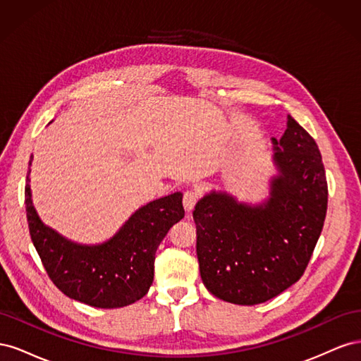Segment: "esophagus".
Wrapping results in <instances>:
<instances>
[{"label": "esophagus", "instance_id": "1", "mask_svg": "<svg viewBox=\"0 0 361 361\" xmlns=\"http://www.w3.org/2000/svg\"><path fill=\"white\" fill-rule=\"evenodd\" d=\"M200 195L202 194L197 190H190V191L185 192L183 194V207H185V211H187V212L192 211V207L195 206V203L199 202Z\"/></svg>", "mask_w": 361, "mask_h": 361}]
</instances>
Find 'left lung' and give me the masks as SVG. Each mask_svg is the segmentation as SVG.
<instances>
[{
  "instance_id": "obj_1",
  "label": "left lung",
  "mask_w": 361,
  "mask_h": 361,
  "mask_svg": "<svg viewBox=\"0 0 361 361\" xmlns=\"http://www.w3.org/2000/svg\"><path fill=\"white\" fill-rule=\"evenodd\" d=\"M272 143L280 174L267 203L211 192L192 212L203 285L227 302L260 304L297 283L324 227L329 187L316 141L289 116Z\"/></svg>"
}]
</instances>
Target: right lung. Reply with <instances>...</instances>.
Here are the masks:
<instances>
[{
  "label": "right lung",
  "instance_id": "right-lung-1",
  "mask_svg": "<svg viewBox=\"0 0 361 361\" xmlns=\"http://www.w3.org/2000/svg\"><path fill=\"white\" fill-rule=\"evenodd\" d=\"M28 180L27 176L25 211L31 241L54 285L66 297L99 309L125 307L143 298L154 281L157 248L185 215L182 194L150 202L110 241L87 247L43 226L31 203Z\"/></svg>",
  "mask_w": 361,
  "mask_h": 361
}]
</instances>
